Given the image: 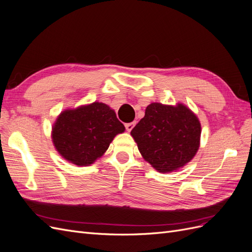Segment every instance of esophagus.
<instances>
[{"instance_id": "esophagus-1", "label": "esophagus", "mask_w": 252, "mask_h": 252, "mask_svg": "<svg viewBox=\"0 0 252 252\" xmlns=\"http://www.w3.org/2000/svg\"><path fill=\"white\" fill-rule=\"evenodd\" d=\"M135 126V122H131V123H127L126 125H125V127H126V130L128 131V132H130L132 129H133V127Z\"/></svg>"}]
</instances>
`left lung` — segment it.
Returning a JSON list of instances; mask_svg holds the SVG:
<instances>
[{"instance_id":"left-lung-1","label":"left lung","mask_w":252,"mask_h":252,"mask_svg":"<svg viewBox=\"0 0 252 252\" xmlns=\"http://www.w3.org/2000/svg\"><path fill=\"white\" fill-rule=\"evenodd\" d=\"M201 123L183 103H151L130 134L145 161L161 173L177 171L196 155Z\"/></svg>"}]
</instances>
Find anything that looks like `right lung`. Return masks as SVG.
<instances>
[{"label":"right lung","mask_w":252,"mask_h":252,"mask_svg":"<svg viewBox=\"0 0 252 252\" xmlns=\"http://www.w3.org/2000/svg\"><path fill=\"white\" fill-rule=\"evenodd\" d=\"M124 125L108 105L94 102L61 112L51 129L53 146L59 155L79 167L100 158Z\"/></svg>","instance_id":"add662e5"}]
</instances>
